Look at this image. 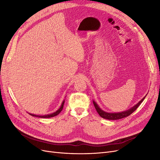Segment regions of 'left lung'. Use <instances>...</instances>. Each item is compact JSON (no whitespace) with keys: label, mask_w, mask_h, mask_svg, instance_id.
Masks as SVG:
<instances>
[{"label":"left lung","mask_w":160,"mask_h":160,"mask_svg":"<svg viewBox=\"0 0 160 160\" xmlns=\"http://www.w3.org/2000/svg\"><path fill=\"white\" fill-rule=\"evenodd\" d=\"M146 95L145 96L141 101H139L136 105H134L133 108H132L128 110H126L125 111H122V112H119V113H108V112H105V111H103L99 107L98 105L96 103V102H95V101H93V105L95 106V108L96 111H98V114L101 116V118H103L106 119H109V120H117V119L126 118V117H128V116H129V115L132 114L133 112H134V111L136 110V109L139 107V105L142 103V101L144 100V99H145V98H146Z\"/></svg>","instance_id":"1"}]
</instances>
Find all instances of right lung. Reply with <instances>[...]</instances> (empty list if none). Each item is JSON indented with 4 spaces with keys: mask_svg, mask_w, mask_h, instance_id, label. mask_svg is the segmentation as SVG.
I'll use <instances>...</instances> for the list:
<instances>
[{
    "mask_svg": "<svg viewBox=\"0 0 160 160\" xmlns=\"http://www.w3.org/2000/svg\"><path fill=\"white\" fill-rule=\"evenodd\" d=\"M64 103H65V100H63V101L62 102V104L61 105L60 108L58 109L57 111H56L55 112L52 113L51 114H49V115H35V114H32V113H29L31 115L34 116V117H38V118H52L55 117V116L57 115L58 114H59L61 111H62V108H63V105H64Z\"/></svg>",
    "mask_w": 160,
    "mask_h": 160,
    "instance_id": "obj_1",
    "label": "right lung"
}]
</instances>
